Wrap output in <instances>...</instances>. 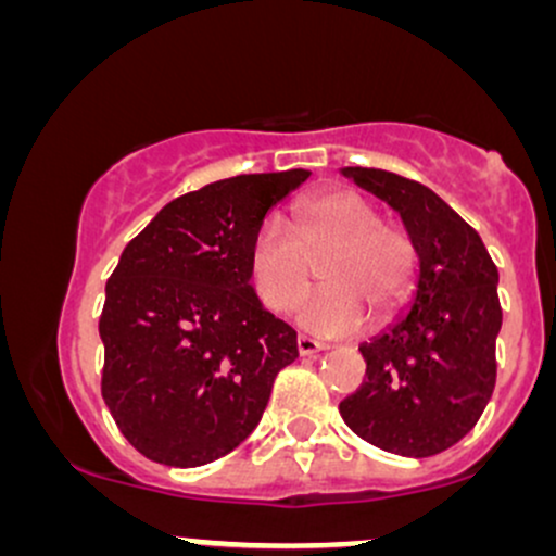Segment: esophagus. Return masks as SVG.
I'll return each instance as SVG.
<instances>
[{
    "instance_id": "esophagus-1",
    "label": "esophagus",
    "mask_w": 556,
    "mask_h": 556,
    "mask_svg": "<svg viewBox=\"0 0 556 556\" xmlns=\"http://www.w3.org/2000/svg\"><path fill=\"white\" fill-rule=\"evenodd\" d=\"M321 350H324L321 342L311 340V337H298V355H300V358H308V355L321 353Z\"/></svg>"
}]
</instances>
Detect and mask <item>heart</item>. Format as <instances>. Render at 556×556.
<instances>
[{"label":"heart","mask_w":556,"mask_h":556,"mask_svg":"<svg viewBox=\"0 0 556 556\" xmlns=\"http://www.w3.org/2000/svg\"><path fill=\"white\" fill-rule=\"evenodd\" d=\"M324 256L321 282L298 308V324L318 337L358 334L387 321L405 305L416 282L418 253L410 235L381 222L366 195L331 188L295 206V238L279 222H264L248 251L256 298L271 314H285L314 285V264Z\"/></svg>","instance_id":"heart-1"}]
</instances>
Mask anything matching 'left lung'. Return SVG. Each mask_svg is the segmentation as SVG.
<instances>
[{
  "instance_id": "1",
  "label": "left lung",
  "mask_w": 556,
  "mask_h": 556,
  "mask_svg": "<svg viewBox=\"0 0 556 556\" xmlns=\"http://www.w3.org/2000/svg\"><path fill=\"white\" fill-rule=\"evenodd\" d=\"M342 175L400 214L418 253L410 308L361 344L368 379L340 402L342 420L384 452L439 455L494 392L500 271L476 229L426 185L368 167Z\"/></svg>"
}]
</instances>
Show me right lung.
Wrapping results in <instances>:
<instances>
[{"mask_svg":"<svg viewBox=\"0 0 556 556\" xmlns=\"http://www.w3.org/2000/svg\"><path fill=\"white\" fill-rule=\"evenodd\" d=\"M308 169L238 175L185 193L125 245L106 282L101 397L149 460L198 468L245 442L298 334L261 305L248 251Z\"/></svg>","mask_w":556,"mask_h":556,"instance_id":"add662e5","label":"right lung"}]
</instances>
